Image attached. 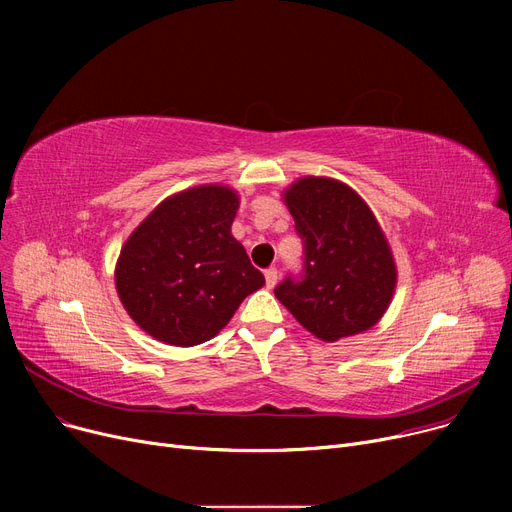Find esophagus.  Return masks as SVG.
Returning <instances> with one entry per match:
<instances>
[{"label": "esophagus", "instance_id": "34e87169", "mask_svg": "<svg viewBox=\"0 0 512 512\" xmlns=\"http://www.w3.org/2000/svg\"><path fill=\"white\" fill-rule=\"evenodd\" d=\"M276 282H278V270H276V267H267V270H265V284H267V288H274Z\"/></svg>", "mask_w": 512, "mask_h": 512}]
</instances>
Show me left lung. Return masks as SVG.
Returning <instances> with one entry per match:
<instances>
[{"mask_svg":"<svg viewBox=\"0 0 512 512\" xmlns=\"http://www.w3.org/2000/svg\"><path fill=\"white\" fill-rule=\"evenodd\" d=\"M303 240V272L286 276L278 301L317 338L334 342L369 330L388 309L396 267L367 203L332 178H303L284 193Z\"/></svg>","mask_w":512,"mask_h":512,"instance_id":"8db88e82","label":"left lung"}]
</instances>
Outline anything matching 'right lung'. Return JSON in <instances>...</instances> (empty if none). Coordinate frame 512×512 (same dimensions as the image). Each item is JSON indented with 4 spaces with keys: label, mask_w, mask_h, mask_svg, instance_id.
Instances as JSON below:
<instances>
[{
    "label": "right lung",
    "mask_w": 512,
    "mask_h": 512,
    "mask_svg": "<svg viewBox=\"0 0 512 512\" xmlns=\"http://www.w3.org/2000/svg\"><path fill=\"white\" fill-rule=\"evenodd\" d=\"M236 209L228 186L188 188L159 203L130 234L116 288L149 336L174 346L207 342L265 284L230 232Z\"/></svg>",
    "instance_id": "obj_1"
}]
</instances>
